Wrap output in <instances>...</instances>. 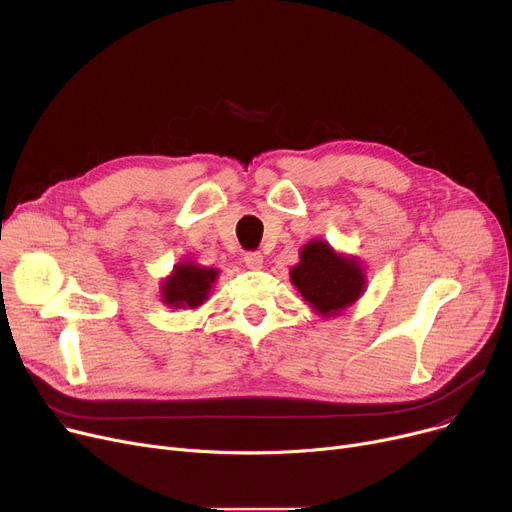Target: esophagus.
<instances>
[{
	"mask_svg": "<svg viewBox=\"0 0 512 512\" xmlns=\"http://www.w3.org/2000/svg\"><path fill=\"white\" fill-rule=\"evenodd\" d=\"M244 262H246V266H248V268L258 270V268H262L264 258H262V254H260V252H248V254L244 256Z\"/></svg>",
	"mask_w": 512,
	"mask_h": 512,
	"instance_id": "34e87169",
	"label": "esophagus"
}]
</instances>
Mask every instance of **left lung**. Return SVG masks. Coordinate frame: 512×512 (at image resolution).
Masks as SVG:
<instances>
[{
  "instance_id": "left-lung-1",
  "label": "left lung",
  "mask_w": 512,
  "mask_h": 512,
  "mask_svg": "<svg viewBox=\"0 0 512 512\" xmlns=\"http://www.w3.org/2000/svg\"><path fill=\"white\" fill-rule=\"evenodd\" d=\"M291 283L322 318L341 316L366 291V270L359 258L341 254L324 239H312L299 250L289 270Z\"/></svg>"
}]
</instances>
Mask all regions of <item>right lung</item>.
<instances>
[{
  "mask_svg": "<svg viewBox=\"0 0 512 512\" xmlns=\"http://www.w3.org/2000/svg\"><path fill=\"white\" fill-rule=\"evenodd\" d=\"M219 277V268L202 266L192 260H182L173 266L171 273L161 281L159 293L163 304L177 310H194L200 308L210 289Z\"/></svg>",
  "mask_w": 512,
  "mask_h": 512,
  "instance_id": "add662e5",
  "label": "right lung"
}]
</instances>
